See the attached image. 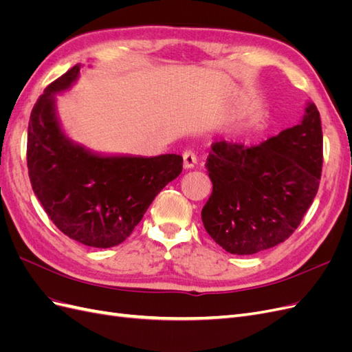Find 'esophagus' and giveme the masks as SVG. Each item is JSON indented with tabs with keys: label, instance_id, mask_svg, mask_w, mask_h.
Returning <instances> with one entry per match:
<instances>
[{
	"label": "esophagus",
	"instance_id": "34e87169",
	"mask_svg": "<svg viewBox=\"0 0 352 352\" xmlns=\"http://www.w3.org/2000/svg\"><path fill=\"white\" fill-rule=\"evenodd\" d=\"M184 157V167L185 168H192L197 163V155L192 151H185L182 154Z\"/></svg>",
	"mask_w": 352,
	"mask_h": 352
}]
</instances>
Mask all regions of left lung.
Returning <instances> with one entry per match:
<instances>
[{
	"label": "left lung",
	"mask_w": 352,
	"mask_h": 352,
	"mask_svg": "<svg viewBox=\"0 0 352 352\" xmlns=\"http://www.w3.org/2000/svg\"><path fill=\"white\" fill-rule=\"evenodd\" d=\"M322 164L320 113L311 101L300 124L258 145L214 142L206 163L212 194L201 211L207 233L236 255L276 247L313 204Z\"/></svg>",
	"instance_id": "left-lung-1"
}]
</instances>
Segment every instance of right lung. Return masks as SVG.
I'll return each mask as SVG.
<instances>
[{"instance_id":"add662e5","label":"right lung","mask_w":352,"mask_h":352,"mask_svg":"<svg viewBox=\"0 0 352 352\" xmlns=\"http://www.w3.org/2000/svg\"><path fill=\"white\" fill-rule=\"evenodd\" d=\"M82 66L45 88L30 113L28 168L32 189L52 223L94 248H110L131 235L153 199L182 172L176 154H101L74 142L61 127L56 95L69 91Z\"/></svg>"}]
</instances>
